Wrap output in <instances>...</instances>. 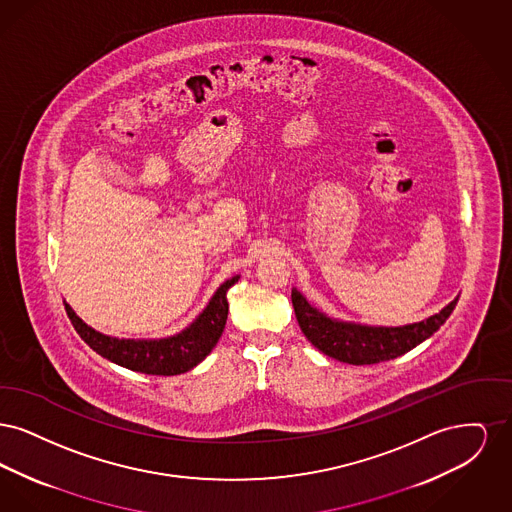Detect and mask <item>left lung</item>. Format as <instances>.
<instances>
[{"label":"left lung","mask_w":512,"mask_h":512,"mask_svg":"<svg viewBox=\"0 0 512 512\" xmlns=\"http://www.w3.org/2000/svg\"><path fill=\"white\" fill-rule=\"evenodd\" d=\"M292 303L301 332L324 355L349 365H374L395 359L428 340L453 313L457 299L441 309L438 315L399 328H376L332 320L311 307L297 290H292Z\"/></svg>","instance_id":"obj_1"}]
</instances>
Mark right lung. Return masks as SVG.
<instances>
[{
	"label": "right lung",
	"mask_w": 512,
	"mask_h": 512,
	"mask_svg": "<svg viewBox=\"0 0 512 512\" xmlns=\"http://www.w3.org/2000/svg\"><path fill=\"white\" fill-rule=\"evenodd\" d=\"M238 278L240 276H234L220 286L213 299L209 301L207 309L197 317L190 328L165 340H119L103 336L76 317L67 303L65 311L80 338L101 357L128 370L155 376H174L199 365L217 345L228 318L226 292L238 282Z\"/></svg>",
	"instance_id": "1"
}]
</instances>
